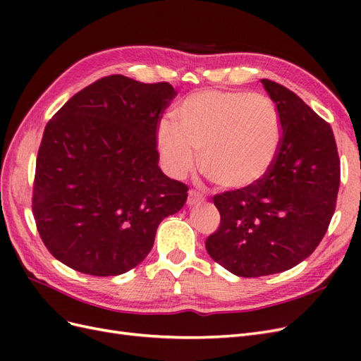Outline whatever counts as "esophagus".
Masks as SVG:
<instances>
[{
    "label": "esophagus",
    "mask_w": 361,
    "mask_h": 361,
    "mask_svg": "<svg viewBox=\"0 0 361 361\" xmlns=\"http://www.w3.org/2000/svg\"><path fill=\"white\" fill-rule=\"evenodd\" d=\"M202 202H203V197H202L200 194H197L195 191H190L188 199H187V204L188 206H195V204H199Z\"/></svg>",
    "instance_id": "esophagus-1"
}]
</instances>
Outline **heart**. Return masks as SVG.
I'll return each mask as SVG.
<instances>
[{"label": "heart", "mask_w": 361, "mask_h": 361, "mask_svg": "<svg viewBox=\"0 0 361 361\" xmlns=\"http://www.w3.org/2000/svg\"><path fill=\"white\" fill-rule=\"evenodd\" d=\"M174 120H162L157 143L166 170L182 179L199 167L218 188L244 191L269 173L281 126L267 96L245 92L202 90L179 104Z\"/></svg>", "instance_id": "obj_1"}]
</instances>
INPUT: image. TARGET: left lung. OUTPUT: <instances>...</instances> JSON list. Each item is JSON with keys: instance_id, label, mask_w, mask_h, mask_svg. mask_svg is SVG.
Returning <instances> with one entry per match:
<instances>
[{"instance_id": "obj_1", "label": "left lung", "mask_w": 361, "mask_h": 361, "mask_svg": "<svg viewBox=\"0 0 361 361\" xmlns=\"http://www.w3.org/2000/svg\"><path fill=\"white\" fill-rule=\"evenodd\" d=\"M262 84L283 129L277 158L255 187L215 195L221 221L206 239L209 256L239 277L277 274L307 259L329 228L341 183L331 126L286 87Z\"/></svg>"}]
</instances>
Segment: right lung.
Listing matches in <instances>:
<instances>
[{"mask_svg":"<svg viewBox=\"0 0 361 361\" xmlns=\"http://www.w3.org/2000/svg\"><path fill=\"white\" fill-rule=\"evenodd\" d=\"M169 82L108 76L76 93L43 133L32 214L43 244L69 268L120 276L143 262L188 187L159 169L157 126Z\"/></svg>","mask_w":361,"mask_h":361,"instance_id":"right-lung-1","label":"right lung"}]
</instances>
